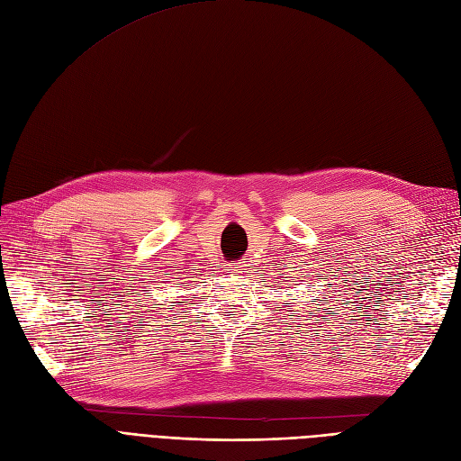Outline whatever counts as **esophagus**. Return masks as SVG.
<instances>
[{
    "label": "esophagus",
    "instance_id": "obj_1",
    "mask_svg": "<svg viewBox=\"0 0 461 461\" xmlns=\"http://www.w3.org/2000/svg\"><path fill=\"white\" fill-rule=\"evenodd\" d=\"M242 269H244V265H242V263H236L234 267H229V271H236V273L242 271Z\"/></svg>",
    "mask_w": 461,
    "mask_h": 461
}]
</instances>
